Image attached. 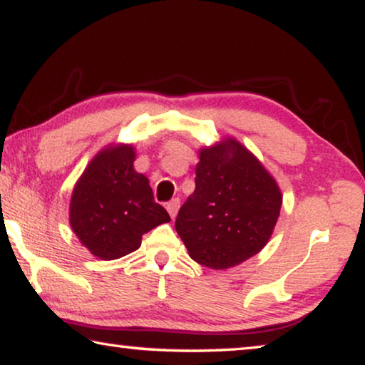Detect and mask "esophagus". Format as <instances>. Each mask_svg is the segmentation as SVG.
<instances>
[{
	"label": "esophagus",
	"instance_id": "1",
	"mask_svg": "<svg viewBox=\"0 0 365 365\" xmlns=\"http://www.w3.org/2000/svg\"><path fill=\"white\" fill-rule=\"evenodd\" d=\"M165 208H167V211H168V215H170V217L173 220V217L177 216L178 208H180V200H178V198L170 200V201H168V203L165 205Z\"/></svg>",
	"mask_w": 365,
	"mask_h": 365
}]
</instances>
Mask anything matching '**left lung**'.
<instances>
[{
	"label": "left lung",
	"instance_id": "left-lung-1",
	"mask_svg": "<svg viewBox=\"0 0 365 365\" xmlns=\"http://www.w3.org/2000/svg\"><path fill=\"white\" fill-rule=\"evenodd\" d=\"M280 206V190L262 164L225 139L200 152L195 192L178 211L175 230L193 260L230 269L262 251Z\"/></svg>",
	"mask_w": 365,
	"mask_h": 365
}]
</instances>
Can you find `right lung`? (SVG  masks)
Returning a JSON list of instances; mask_svg holds the SVG:
<instances>
[{
	"mask_svg": "<svg viewBox=\"0 0 365 365\" xmlns=\"http://www.w3.org/2000/svg\"><path fill=\"white\" fill-rule=\"evenodd\" d=\"M134 157L130 145L101 150L75 185L70 225L100 259L130 254L143 235L170 221L164 206L154 201L148 178L133 168Z\"/></svg>",
	"mask_w": 365,
	"mask_h": 365,
	"instance_id": "right-lung-1",
	"label": "right lung"
}]
</instances>
